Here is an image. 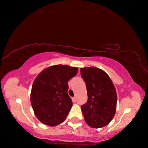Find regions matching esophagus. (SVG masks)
Masks as SVG:
<instances>
[{
	"instance_id": "1",
	"label": "esophagus",
	"mask_w": 148,
	"mask_h": 148,
	"mask_svg": "<svg viewBox=\"0 0 148 148\" xmlns=\"http://www.w3.org/2000/svg\"><path fill=\"white\" fill-rule=\"evenodd\" d=\"M72 101H73L74 102V103H75V102H76V97H72Z\"/></svg>"
}]
</instances>
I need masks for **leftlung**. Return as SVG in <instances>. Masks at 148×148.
Wrapping results in <instances>:
<instances>
[{
	"mask_svg": "<svg viewBox=\"0 0 148 148\" xmlns=\"http://www.w3.org/2000/svg\"><path fill=\"white\" fill-rule=\"evenodd\" d=\"M86 83L88 101L81 106L84 120L92 128H101L111 121L115 115L116 89L105 71L96 67L80 68Z\"/></svg>",
	"mask_w": 148,
	"mask_h": 148,
	"instance_id": "8db88e82",
	"label": "left lung"
}]
</instances>
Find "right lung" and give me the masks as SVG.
<instances>
[{"label":"right lung","instance_id":"1","mask_svg":"<svg viewBox=\"0 0 148 148\" xmlns=\"http://www.w3.org/2000/svg\"><path fill=\"white\" fill-rule=\"evenodd\" d=\"M78 70L76 67L59 64L45 68L35 78L31 103L35 116L43 124L56 126L66 119L73 105L68 95V82Z\"/></svg>","mask_w":148,"mask_h":148}]
</instances>
